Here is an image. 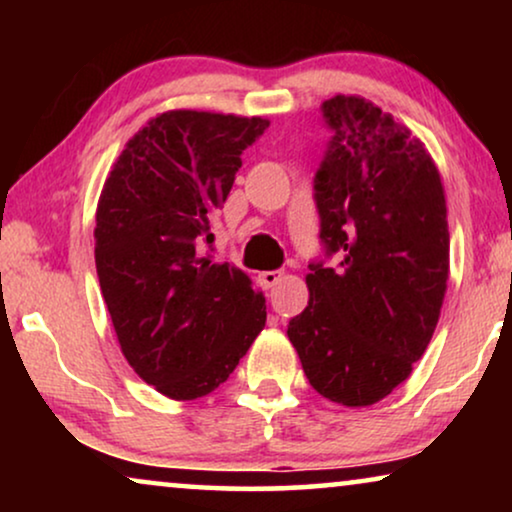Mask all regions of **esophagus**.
Instances as JSON below:
<instances>
[{
	"mask_svg": "<svg viewBox=\"0 0 512 512\" xmlns=\"http://www.w3.org/2000/svg\"><path fill=\"white\" fill-rule=\"evenodd\" d=\"M279 279H282V272H279V270H265V272H261V275H258V282H261L263 289H272V286H275Z\"/></svg>",
	"mask_w": 512,
	"mask_h": 512,
	"instance_id": "esophagus-1",
	"label": "esophagus"
}]
</instances>
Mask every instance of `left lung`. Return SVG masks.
<instances>
[{
  "label": "left lung",
  "instance_id": "1",
  "mask_svg": "<svg viewBox=\"0 0 512 512\" xmlns=\"http://www.w3.org/2000/svg\"><path fill=\"white\" fill-rule=\"evenodd\" d=\"M333 130L314 174L319 240L310 300L289 321L307 380L321 396L363 408L412 373L436 331L450 272L440 174L410 130L356 95L321 104Z\"/></svg>",
  "mask_w": 512,
  "mask_h": 512
}]
</instances>
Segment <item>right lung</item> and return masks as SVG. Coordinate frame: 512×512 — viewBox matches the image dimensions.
<instances>
[{"label":"right lung","mask_w":512,"mask_h":512,"mask_svg":"<svg viewBox=\"0 0 512 512\" xmlns=\"http://www.w3.org/2000/svg\"><path fill=\"white\" fill-rule=\"evenodd\" d=\"M270 121L177 109L125 144L97 202L95 265L121 352L174 401L228 380L265 326V298L200 244L242 151Z\"/></svg>","instance_id":"add662e5"}]
</instances>
